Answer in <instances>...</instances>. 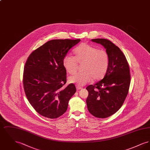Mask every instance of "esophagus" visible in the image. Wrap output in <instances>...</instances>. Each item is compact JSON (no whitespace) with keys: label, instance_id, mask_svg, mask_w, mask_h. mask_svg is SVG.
Listing matches in <instances>:
<instances>
[{"label":"esophagus","instance_id":"esophagus-1","mask_svg":"<svg viewBox=\"0 0 150 150\" xmlns=\"http://www.w3.org/2000/svg\"><path fill=\"white\" fill-rule=\"evenodd\" d=\"M83 88L82 87H81V86H76V89L78 91V90H80V89H81Z\"/></svg>","mask_w":150,"mask_h":150}]
</instances>
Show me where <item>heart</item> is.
<instances>
[{
  "mask_svg": "<svg viewBox=\"0 0 150 150\" xmlns=\"http://www.w3.org/2000/svg\"><path fill=\"white\" fill-rule=\"evenodd\" d=\"M74 57L65 56L62 61L66 71L69 74H75L78 69V63L83 64L79 72L69 78L70 83L84 86L93 79L99 80L103 78L107 72L110 57L107 51L88 44H82L74 50Z\"/></svg>",
  "mask_w": 150,
  "mask_h": 150,
  "instance_id": "obj_1",
  "label": "heart"
}]
</instances>
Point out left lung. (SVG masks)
<instances>
[{"instance_id":"obj_1","label":"left lung","mask_w":150,"mask_h":150,"mask_svg":"<svg viewBox=\"0 0 150 150\" xmlns=\"http://www.w3.org/2000/svg\"><path fill=\"white\" fill-rule=\"evenodd\" d=\"M93 42L100 44L107 51L110 63L103 79L94 85L88 86L86 105L89 112L98 118H106L121 108L128 93L130 75L126 57L111 41L94 39Z\"/></svg>"}]
</instances>
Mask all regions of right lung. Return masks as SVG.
<instances>
[{"mask_svg": "<svg viewBox=\"0 0 150 150\" xmlns=\"http://www.w3.org/2000/svg\"><path fill=\"white\" fill-rule=\"evenodd\" d=\"M80 39H54L33 51L25 65L23 84L25 93L36 111L56 119L66 111L76 92L74 84L66 87V71L62 61Z\"/></svg>", "mask_w": 150, "mask_h": 150, "instance_id": "obj_1", "label": "right lung"}]
</instances>
